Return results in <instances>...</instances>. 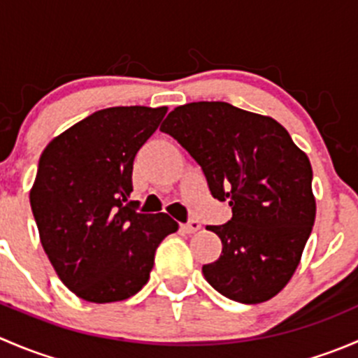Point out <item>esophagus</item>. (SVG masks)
I'll use <instances>...</instances> for the list:
<instances>
[{
    "instance_id": "obj_1",
    "label": "esophagus",
    "mask_w": 358,
    "mask_h": 358,
    "mask_svg": "<svg viewBox=\"0 0 358 358\" xmlns=\"http://www.w3.org/2000/svg\"><path fill=\"white\" fill-rule=\"evenodd\" d=\"M199 229H201V223L197 222V220H190V222L183 223L182 225V230L185 234H194V232H197Z\"/></svg>"
}]
</instances>
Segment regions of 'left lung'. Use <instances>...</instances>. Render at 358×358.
<instances>
[{"instance_id": "8db88e82", "label": "left lung", "mask_w": 358, "mask_h": 358, "mask_svg": "<svg viewBox=\"0 0 358 358\" xmlns=\"http://www.w3.org/2000/svg\"><path fill=\"white\" fill-rule=\"evenodd\" d=\"M204 171L209 190L229 201L232 220L206 227L222 239V255L202 266L220 294L248 305L286 287L315 222L310 159L270 115L227 102L176 107L161 126Z\"/></svg>"}]
</instances>
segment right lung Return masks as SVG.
I'll return each instance as SVG.
<instances>
[{
    "label": "right lung",
    "instance_id": "obj_1",
    "mask_svg": "<svg viewBox=\"0 0 358 358\" xmlns=\"http://www.w3.org/2000/svg\"><path fill=\"white\" fill-rule=\"evenodd\" d=\"M168 107H109L60 133L43 150L31 208L57 275L85 301L131 298L147 284L154 252L178 223L129 201L133 161Z\"/></svg>",
    "mask_w": 358,
    "mask_h": 358
}]
</instances>
